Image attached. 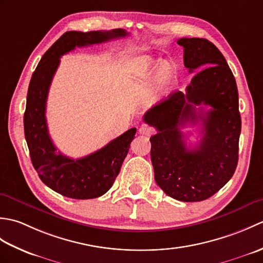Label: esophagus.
Masks as SVG:
<instances>
[{
  "label": "esophagus",
  "instance_id": "34e87169",
  "mask_svg": "<svg viewBox=\"0 0 263 263\" xmlns=\"http://www.w3.org/2000/svg\"><path fill=\"white\" fill-rule=\"evenodd\" d=\"M139 133L142 136L150 137L154 133V128L149 125H142L140 126V128H139Z\"/></svg>",
  "mask_w": 263,
  "mask_h": 263
}]
</instances>
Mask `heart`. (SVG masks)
Returning <instances> with one entry per match:
<instances>
[{"instance_id":"1","label":"heart","mask_w":263,"mask_h":263,"mask_svg":"<svg viewBox=\"0 0 263 263\" xmlns=\"http://www.w3.org/2000/svg\"><path fill=\"white\" fill-rule=\"evenodd\" d=\"M172 74L168 63L160 62L152 57H141L131 61L124 74V86L128 91L141 90L154 87L163 80L167 81Z\"/></svg>"}]
</instances>
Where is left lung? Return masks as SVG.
Listing matches in <instances>:
<instances>
[{"label":"left lung","instance_id":"8db88e82","mask_svg":"<svg viewBox=\"0 0 263 263\" xmlns=\"http://www.w3.org/2000/svg\"><path fill=\"white\" fill-rule=\"evenodd\" d=\"M177 44L190 73L200 71L185 92L171 93L149 109L143 121L158 131L150 138L157 185L171 198L195 202L210 198L232 178L242 123L236 81L224 55L204 38H181ZM201 104L212 109L203 112ZM199 120L203 137L197 147L187 148L180 127Z\"/></svg>","mask_w":263,"mask_h":263}]
</instances>
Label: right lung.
<instances>
[{
  "mask_svg": "<svg viewBox=\"0 0 263 263\" xmlns=\"http://www.w3.org/2000/svg\"><path fill=\"white\" fill-rule=\"evenodd\" d=\"M123 29L109 31H66L43 55L32 73L24 115L25 137L31 163L43 183L64 197L95 199L105 194L119 175L137 128L132 127L96 153L72 159L58 152L49 137L46 122V100L60 58L76 47L125 37Z\"/></svg>",
  "mask_w": 263,
  "mask_h": 263,
  "instance_id": "1",
  "label": "right lung"
}]
</instances>
